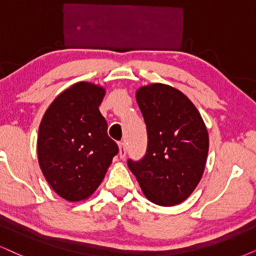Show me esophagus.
I'll list each match as a JSON object with an SVG mask.
<instances>
[{
  "label": "esophagus",
  "instance_id": "obj_1",
  "mask_svg": "<svg viewBox=\"0 0 256 256\" xmlns=\"http://www.w3.org/2000/svg\"><path fill=\"white\" fill-rule=\"evenodd\" d=\"M119 156H120V158H125L126 156V146L124 142L119 143Z\"/></svg>",
  "mask_w": 256,
  "mask_h": 256
}]
</instances>
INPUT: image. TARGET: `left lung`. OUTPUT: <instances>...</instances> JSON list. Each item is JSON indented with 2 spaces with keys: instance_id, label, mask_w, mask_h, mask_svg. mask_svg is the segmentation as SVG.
I'll list each match as a JSON object with an SVG mask.
<instances>
[{
  "instance_id": "obj_1",
  "label": "left lung",
  "mask_w": 256,
  "mask_h": 256,
  "mask_svg": "<svg viewBox=\"0 0 256 256\" xmlns=\"http://www.w3.org/2000/svg\"><path fill=\"white\" fill-rule=\"evenodd\" d=\"M148 132L146 152L128 160L144 195L158 206H174L189 197L200 180L209 138L195 105L178 90L152 84L137 90Z\"/></svg>"
}]
</instances>
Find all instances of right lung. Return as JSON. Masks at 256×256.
Returning a JSON list of instances; mask_svg holds the SVG:
<instances>
[{
  "label": "right lung",
  "instance_id": "1",
  "mask_svg": "<svg viewBox=\"0 0 256 256\" xmlns=\"http://www.w3.org/2000/svg\"><path fill=\"white\" fill-rule=\"evenodd\" d=\"M105 90L78 82L56 96L38 128L42 174L62 198L78 202L96 192L119 152L99 111Z\"/></svg>",
  "mask_w": 256,
  "mask_h": 256
}]
</instances>
